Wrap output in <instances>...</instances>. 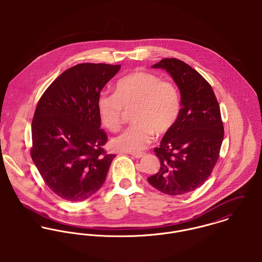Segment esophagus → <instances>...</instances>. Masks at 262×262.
<instances>
[{
	"label": "esophagus",
	"mask_w": 262,
	"mask_h": 262,
	"mask_svg": "<svg viewBox=\"0 0 262 262\" xmlns=\"http://www.w3.org/2000/svg\"><path fill=\"white\" fill-rule=\"evenodd\" d=\"M133 157H135V158H141L142 156H144L145 155V153L144 152H132V153H130Z\"/></svg>",
	"instance_id": "obj_1"
}]
</instances>
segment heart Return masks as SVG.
Masks as SVG:
<instances>
[{
  "mask_svg": "<svg viewBox=\"0 0 262 262\" xmlns=\"http://www.w3.org/2000/svg\"><path fill=\"white\" fill-rule=\"evenodd\" d=\"M132 109L136 123L113 138L114 149L137 152L149 144L154 132L167 133L181 112L178 89L158 75L134 72L118 80L116 93L103 92L98 100L101 121L112 131L121 126L125 111Z\"/></svg>",
  "mask_w": 262,
  "mask_h": 262,
  "instance_id": "1",
  "label": "heart"
}]
</instances>
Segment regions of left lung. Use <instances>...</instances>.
Returning a JSON list of instances; mask_svg holds the SVG:
<instances>
[{"label": "left lung", "mask_w": 262, "mask_h": 262, "mask_svg": "<svg viewBox=\"0 0 262 262\" xmlns=\"http://www.w3.org/2000/svg\"><path fill=\"white\" fill-rule=\"evenodd\" d=\"M152 68L171 75L182 108L174 126L154 148L160 168L147 181L163 193L184 194L208 180L219 158L224 137L220 107L210 83L186 62L164 58Z\"/></svg>", "instance_id": "left-lung-1"}]
</instances>
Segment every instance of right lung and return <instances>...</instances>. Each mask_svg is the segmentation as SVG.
<instances>
[{
    "label": "right lung",
    "mask_w": 262,
    "mask_h": 262,
    "mask_svg": "<svg viewBox=\"0 0 262 262\" xmlns=\"http://www.w3.org/2000/svg\"><path fill=\"white\" fill-rule=\"evenodd\" d=\"M121 66L79 63L59 75L38 102L31 157L43 181L63 200L80 202L106 181L115 154L101 129L98 100Z\"/></svg>",
    "instance_id": "right-lung-1"
}]
</instances>
